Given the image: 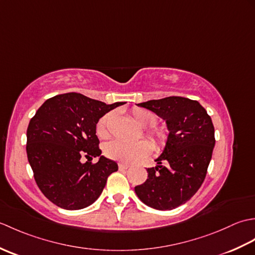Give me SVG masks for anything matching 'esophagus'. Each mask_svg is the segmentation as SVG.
Segmentation results:
<instances>
[{"label": "esophagus", "mask_w": 255, "mask_h": 255, "mask_svg": "<svg viewBox=\"0 0 255 255\" xmlns=\"http://www.w3.org/2000/svg\"><path fill=\"white\" fill-rule=\"evenodd\" d=\"M118 166H119V169H128V167H130V164L121 162V163H118Z\"/></svg>", "instance_id": "34e87169"}]
</instances>
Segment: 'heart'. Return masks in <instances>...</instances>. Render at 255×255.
Listing matches in <instances>:
<instances>
[{
	"mask_svg": "<svg viewBox=\"0 0 255 255\" xmlns=\"http://www.w3.org/2000/svg\"><path fill=\"white\" fill-rule=\"evenodd\" d=\"M132 116L136 122L144 128L154 127L156 125V116L152 112L143 108H136L132 111ZM114 117V113H108L103 116L96 125V133L101 138H106L110 134L108 126ZM149 138L154 142L158 149H163L167 142L169 136L164 130L161 129H149L147 131ZM152 143L148 140H138V141H124V140H113L106 143L104 148L105 154L113 160H116L124 163H130L138 160H141L148 156L152 151Z\"/></svg>",
	"mask_w": 255,
	"mask_h": 255,
	"instance_id": "b5f03b06",
	"label": "heart"
}]
</instances>
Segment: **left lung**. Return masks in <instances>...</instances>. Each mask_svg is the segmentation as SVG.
<instances>
[{"label": "left lung", "instance_id": "obj_1", "mask_svg": "<svg viewBox=\"0 0 255 255\" xmlns=\"http://www.w3.org/2000/svg\"><path fill=\"white\" fill-rule=\"evenodd\" d=\"M165 121L169 139L148 178L134 187L143 204L171 210L185 204L205 180L215 147V128L210 116L197 101L170 96L137 104ZM162 160L167 162L162 166Z\"/></svg>", "mask_w": 255, "mask_h": 255}]
</instances>
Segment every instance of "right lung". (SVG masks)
Wrapping results in <instances>:
<instances>
[{
	"label": "right lung",
	"mask_w": 255,
	"mask_h": 255,
	"mask_svg": "<svg viewBox=\"0 0 255 255\" xmlns=\"http://www.w3.org/2000/svg\"><path fill=\"white\" fill-rule=\"evenodd\" d=\"M126 102L107 105L79 93L51 97L27 128V158L42 194L58 207L77 210L100 197L107 177L118 170L115 161L101 155L96 124ZM83 155L88 161L83 164ZM100 159L93 165L90 159Z\"/></svg>",
	"instance_id": "right-lung-1"
}]
</instances>
